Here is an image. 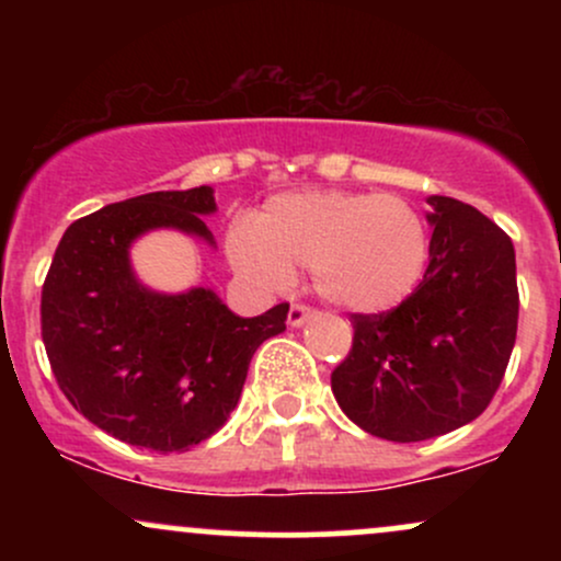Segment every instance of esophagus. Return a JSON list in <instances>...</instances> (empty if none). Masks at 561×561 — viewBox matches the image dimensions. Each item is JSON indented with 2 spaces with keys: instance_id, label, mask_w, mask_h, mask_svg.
Returning <instances> with one entry per match:
<instances>
[{
  "instance_id": "1",
  "label": "esophagus",
  "mask_w": 561,
  "mask_h": 561,
  "mask_svg": "<svg viewBox=\"0 0 561 561\" xmlns=\"http://www.w3.org/2000/svg\"><path fill=\"white\" fill-rule=\"evenodd\" d=\"M311 317H313V308L300 306V302H295V306L289 308V313H287V324H289V327H302Z\"/></svg>"
}]
</instances>
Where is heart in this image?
<instances>
[{
    "mask_svg": "<svg viewBox=\"0 0 561 561\" xmlns=\"http://www.w3.org/2000/svg\"><path fill=\"white\" fill-rule=\"evenodd\" d=\"M237 276L259 293L295 282L311 266L313 287L351 313H385L414 295L427 272L430 227L422 210L398 195L313 190L276 195L227 231Z\"/></svg>",
    "mask_w": 561,
    "mask_h": 561,
    "instance_id": "1",
    "label": "heart"
}]
</instances>
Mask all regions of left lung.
<instances>
[{
    "label": "left lung",
    "mask_w": 561,
    "mask_h": 561,
    "mask_svg": "<svg viewBox=\"0 0 561 561\" xmlns=\"http://www.w3.org/2000/svg\"><path fill=\"white\" fill-rule=\"evenodd\" d=\"M427 203L424 279L388 313H353V347L332 371L347 420L392 443L430 440L478 420L517 337L512 240L461 199Z\"/></svg>",
    "instance_id": "1"
}]
</instances>
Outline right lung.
<instances>
[{"label": "right lung", "instance_id": "1", "mask_svg": "<svg viewBox=\"0 0 561 561\" xmlns=\"http://www.w3.org/2000/svg\"><path fill=\"white\" fill-rule=\"evenodd\" d=\"M210 186L150 192L73 221L42 289V337L57 385L79 414L128 446L190 450L218 433L242 396L253 353L285 332L287 302L231 313L214 289L141 285L131 244L156 229L216 244L203 216Z\"/></svg>", "mask_w": 561, "mask_h": 561}]
</instances>
